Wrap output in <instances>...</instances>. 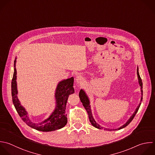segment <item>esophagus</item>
Returning a JSON list of instances; mask_svg holds the SVG:
<instances>
[{"instance_id": "esophagus-1", "label": "esophagus", "mask_w": 155, "mask_h": 155, "mask_svg": "<svg viewBox=\"0 0 155 155\" xmlns=\"http://www.w3.org/2000/svg\"><path fill=\"white\" fill-rule=\"evenodd\" d=\"M84 80V78H82V76L81 75H78L77 76V77L76 78V81L77 82V83H81V82H82Z\"/></svg>"}]
</instances>
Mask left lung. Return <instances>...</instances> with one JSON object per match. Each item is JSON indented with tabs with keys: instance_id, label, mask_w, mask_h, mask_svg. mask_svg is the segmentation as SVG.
Masks as SVG:
<instances>
[{
	"instance_id": "left-lung-1",
	"label": "left lung",
	"mask_w": 155,
	"mask_h": 155,
	"mask_svg": "<svg viewBox=\"0 0 155 155\" xmlns=\"http://www.w3.org/2000/svg\"><path fill=\"white\" fill-rule=\"evenodd\" d=\"M137 76H138V80H139V85L140 86V88H141V92H142V95L143 94V91H142V79L139 76V72H138V68H137ZM79 97H80V99H81V102L82 103L84 107H85V110H87V113L88 114V117H89V119H90V121L91 122V124H92V125H93L94 127L97 128H99V129H102L104 128L100 126L98 124H97L96 122V121L94 120V119H93V116H92V114H91V109H90V102H89V99L87 97V96L86 95V94L85 93L84 91L82 90H81L79 93ZM142 100V96L141 97V101ZM140 104L141 102L139 104V105H138V107H137V108L136 109V111H134V113L133 114V115L130 117V118L128 119V120L124 125H122V127H120V128H117V129H109V128H104L105 130H109V131H111V130H120V129H122L124 127H125L126 126H127L131 122V120L133 119V118L134 117L136 113L137 112L139 108V107L140 105Z\"/></svg>"
}]
</instances>
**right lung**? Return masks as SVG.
Listing matches in <instances>:
<instances>
[{
    "mask_svg": "<svg viewBox=\"0 0 155 155\" xmlns=\"http://www.w3.org/2000/svg\"><path fill=\"white\" fill-rule=\"evenodd\" d=\"M16 60L15 61V71L12 81V95L13 104L22 119L30 127L41 131H51L64 127L67 123V117L65 111L68 97L70 94L74 93L73 88L74 78H71L59 82L56 88L55 97L56 107L54 112L46 120L35 124L30 121L27 116V112L21 105L18 99V90L16 84Z\"/></svg>",
    "mask_w": 155,
    "mask_h": 155,
    "instance_id": "1",
    "label": "right lung"
}]
</instances>
